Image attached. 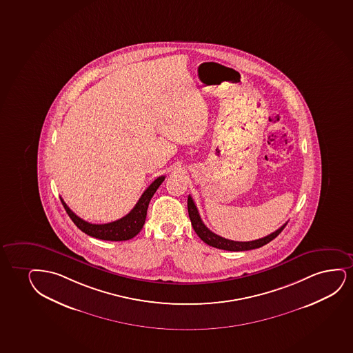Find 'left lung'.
Segmentation results:
<instances>
[{
  "mask_svg": "<svg viewBox=\"0 0 353 353\" xmlns=\"http://www.w3.org/2000/svg\"><path fill=\"white\" fill-rule=\"evenodd\" d=\"M188 216L191 219L193 229L196 232V235L201 237L203 241L205 242L206 245H212L214 248L219 250H230V252H240V250H255V248H260L263 245H268V242L272 241L273 239L281 234V230L285 228L286 224L281 225L278 230L270 234L268 236L263 237V239H258L254 241H232V240H228L224 237L219 236L217 234L211 232L209 228L206 227L205 224L203 223L198 209H196V204L193 201L192 196H188Z\"/></svg>",
  "mask_w": 353,
  "mask_h": 353,
  "instance_id": "8db88e82",
  "label": "left lung"
}]
</instances>
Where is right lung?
Masks as SVG:
<instances>
[{"instance_id": "right-lung-1", "label": "right lung", "mask_w": 353, "mask_h": 353, "mask_svg": "<svg viewBox=\"0 0 353 353\" xmlns=\"http://www.w3.org/2000/svg\"><path fill=\"white\" fill-rule=\"evenodd\" d=\"M165 178V176L162 175V176H159L157 180H154L150 183V186L143 192L134 209L123 219H117L111 223L93 224L85 222L69 209V206L64 203L62 198H61V201L76 227L87 235L97 237L99 240H106V241H126V240L136 236L142 230L144 222H145V217H147L149 201L154 196V193L157 192L161 183H163Z\"/></svg>"}]
</instances>
